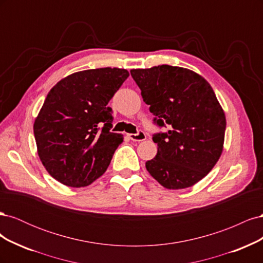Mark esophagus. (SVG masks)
Masks as SVG:
<instances>
[{
  "instance_id": "1",
  "label": "esophagus",
  "mask_w": 263,
  "mask_h": 263,
  "mask_svg": "<svg viewBox=\"0 0 263 263\" xmlns=\"http://www.w3.org/2000/svg\"><path fill=\"white\" fill-rule=\"evenodd\" d=\"M128 137H129L133 141H144V140L147 138L146 134H145L144 132H142V130H139L137 134H129Z\"/></svg>"
}]
</instances>
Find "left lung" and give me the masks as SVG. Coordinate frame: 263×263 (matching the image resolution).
Returning a JSON list of instances; mask_svg holds the SVG:
<instances>
[{
	"instance_id": "1",
	"label": "left lung",
	"mask_w": 263,
	"mask_h": 263,
	"mask_svg": "<svg viewBox=\"0 0 263 263\" xmlns=\"http://www.w3.org/2000/svg\"><path fill=\"white\" fill-rule=\"evenodd\" d=\"M130 74L154 124L168 128L153 135L158 153L146 162L148 172L166 189L194 185L216 164L224 145L226 118L212 86L193 71L168 65Z\"/></svg>"
}]
</instances>
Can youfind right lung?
<instances>
[{"label":"right lung","instance_id":"right-lung-1","mask_svg":"<svg viewBox=\"0 0 263 263\" xmlns=\"http://www.w3.org/2000/svg\"><path fill=\"white\" fill-rule=\"evenodd\" d=\"M128 71L101 68L62 79L47 95L35 124L38 156L50 176L72 187L91 184L104 173L122 135L110 132L108 106Z\"/></svg>","mask_w":263,"mask_h":263}]
</instances>
